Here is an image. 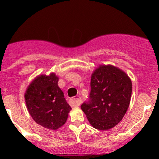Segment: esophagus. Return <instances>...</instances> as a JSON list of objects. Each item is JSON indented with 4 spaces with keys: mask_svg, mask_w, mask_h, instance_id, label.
I'll return each instance as SVG.
<instances>
[{
    "mask_svg": "<svg viewBox=\"0 0 159 159\" xmlns=\"http://www.w3.org/2000/svg\"><path fill=\"white\" fill-rule=\"evenodd\" d=\"M69 102H70V105H71L72 107L79 106V105L81 104V97H79V96H76V97L70 98Z\"/></svg>",
    "mask_w": 159,
    "mask_h": 159,
    "instance_id": "esophagus-1",
    "label": "esophagus"
}]
</instances>
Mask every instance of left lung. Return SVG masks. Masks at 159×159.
I'll return each mask as SVG.
<instances>
[{
	"instance_id": "8db88e82",
	"label": "left lung",
	"mask_w": 159,
	"mask_h": 159,
	"mask_svg": "<svg viewBox=\"0 0 159 159\" xmlns=\"http://www.w3.org/2000/svg\"><path fill=\"white\" fill-rule=\"evenodd\" d=\"M131 91V79L124 71L112 65H101L91 75L89 99L81 108L94 129H110L125 115Z\"/></svg>"
}]
</instances>
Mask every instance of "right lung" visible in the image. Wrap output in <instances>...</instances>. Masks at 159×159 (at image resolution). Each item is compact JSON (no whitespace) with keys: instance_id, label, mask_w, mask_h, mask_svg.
<instances>
[{"instance_id":"obj_1","label":"right lung","mask_w":159,"mask_h":159,"mask_svg":"<svg viewBox=\"0 0 159 159\" xmlns=\"http://www.w3.org/2000/svg\"><path fill=\"white\" fill-rule=\"evenodd\" d=\"M54 73L35 78L25 94L27 108L34 121L46 129L56 130L67 121L71 108L57 85Z\"/></svg>"}]
</instances>
